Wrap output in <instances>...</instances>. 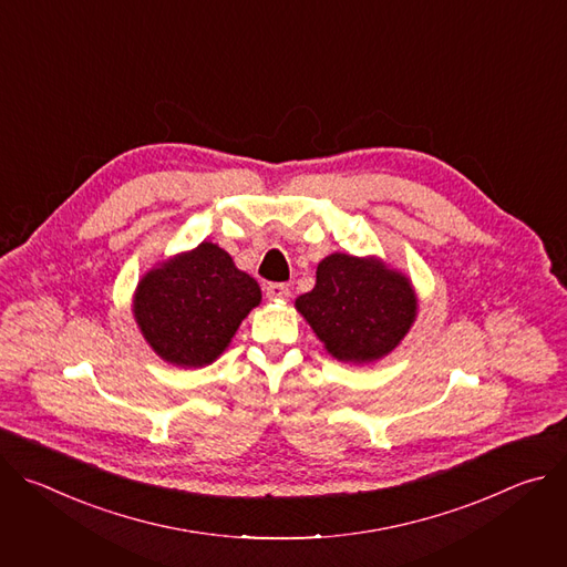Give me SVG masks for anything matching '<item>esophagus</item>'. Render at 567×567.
<instances>
[{
	"instance_id": "1",
	"label": "esophagus",
	"mask_w": 567,
	"mask_h": 567,
	"mask_svg": "<svg viewBox=\"0 0 567 567\" xmlns=\"http://www.w3.org/2000/svg\"><path fill=\"white\" fill-rule=\"evenodd\" d=\"M267 296H269L271 300L287 298V296H289V285H285V282H269V285H267Z\"/></svg>"
}]
</instances>
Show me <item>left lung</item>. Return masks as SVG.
<instances>
[{"mask_svg": "<svg viewBox=\"0 0 567 567\" xmlns=\"http://www.w3.org/2000/svg\"><path fill=\"white\" fill-rule=\"evenodd\" d=\"M296 309L339 361L370 363L392 352L411 330L417 300L406 276L381 260L334 254L316 269V287Z\"/></svg>", "mask_w": 567, "mask_h": 567, "instance_id": "8db88e82", "label": "left lung"}]
</instances>
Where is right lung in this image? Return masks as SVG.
<instances>
[{"label":"right lung","instance_id":"1","mask_svg":"<svg viewBox=\"0 0 567 567\" xmlns=\"http://www.w3.org/2000/svg\"><path fill=\"white\" fill-rule=\"evenodd\" d=\"M260 298L249 274L239 271L224 249L202 241L138 282L134 318L161 359L197 368L226 350Z\"/></svg>","mask_w":567,"mask_h":567}]
</instances>
